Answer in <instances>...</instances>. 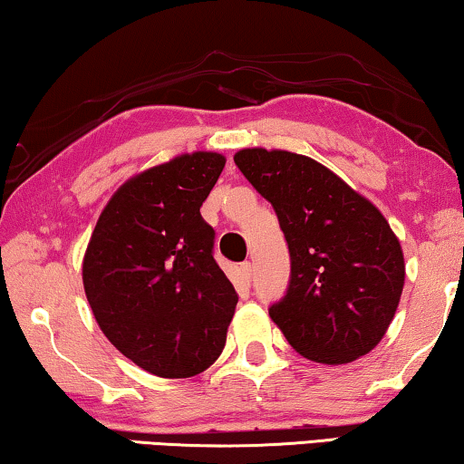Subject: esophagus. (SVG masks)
<instances>
[{
	"mask_svg": "<svg viewBox=\"0 0 464 464\" xmlns=\"http://www.w3.org/2000/svg\"><path fill=\"white\" fill-rule=\"evenodd\" d=\"M238 276L243 285H248L251 282V264H243L238 267Z\"/></svg>",
	"mask_w": 464,
	"mask_h": 464,
	"instance_id": "34e87169",
	"label": "esophagus"
}]
</instances>
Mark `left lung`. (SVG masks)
Here are the masks:
<instances>
[{"label": "left lung", "mask_w": 464, "mask_h": 464, "mask_svg": "<svg viewBox=\"0 0 464 464\" xmlns=\"http://www.w3.org/2000/svg\"><path fill=\"white\" fill-rule=\"evenodd\" d=\"M234 163L272 203L291 253L285 297L270 305L304 358L347 364L379 345L404 288V253L387 219L318 160L245 149Z\"/></svg>", "instance_id": "8db88e82"}]
</instances>
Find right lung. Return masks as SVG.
<instances>
[{"instance_id": "right-lung-1", "label": "right lung", "mask_w": 464, "mask_h": 464, "mask_svg": "<svg viewBox=\"0 0 464 464\" xmlns=\"http://www.w3.org/2000/svg\"><path fill=\"white\" fill-rule=\"evenodd\" d=\"M224 165L218 152H192L142 171L112 194L87 245L93 318L157 377H194L226 345L238 295L213 259L216 230L200 218Z\"/></svg>"}]
</instances>
